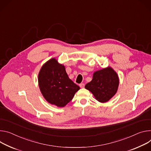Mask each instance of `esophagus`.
I'll list each match as a JSON object with an SVG mask.
<instances>
[{"label": "esophagus", "mask_w": 151, "mask_h": 151, "mask_svg": "<svg viewBox=\"0 0 151 151\" xmlns=\"http://www.w3.org/2000/svg\"><path fill=\"white\" fill-rule=\"evenodd\" d=\"M84 86H85V84H84V83H81V84H79V87H80L81 88H84Z\"/></svg>", "instance_id": "obj_1"}]
</instances>
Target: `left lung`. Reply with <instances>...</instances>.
Masks as SVG:
<instances>
[{
  "mask_svg": "<svg viewBox=\"0 0 151 151\" xmlns=\"http://www.w3.org/2000/svg\"><path fill=\"white\" fill-rule=\"evenodd\" d=\"M119 84L116 72L111 67H107L94 73L93 79L85 88L90 91L96 99L106 102L116 93Z\"/></svg>",
  "mask_w": 151,
  "mask_h": 151,
  "instance_id": "8db88e82",
  "label": "left lung"
}]
</instances>
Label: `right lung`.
Listing matches in <instances>:
<instances>
[{"label":"right lung","instance_id":"add662e5","mask_svg":"<svg viewBox=\"0 0 151 151\" xmlns=\"http://www.w3.org/2000/svg\"><path fill=\"white\" fill-rule=\"evenodd\" d=\"M38 84L45 99L63 107L73 99L79 87L68 78L65 67L55 58L47 61L38 74Z\"/></svg>","mask_w":151,"mask_h":151}]
</instances>
